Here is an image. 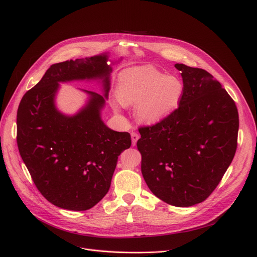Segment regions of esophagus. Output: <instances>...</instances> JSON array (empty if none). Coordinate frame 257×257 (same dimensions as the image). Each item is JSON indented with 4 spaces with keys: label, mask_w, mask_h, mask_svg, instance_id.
Returning a JSON list of instances; mask_svg holds the SVG:
<instances>
[{
    "label": "esophagus",
    "mask_w": 257,
    "mask_h": 257,
    "mask_svg": "<svg viewBox=\"0 0 257 257\" xmlns=\"http://www.w3.org/2000/svg\"><path fill=\"white\" fill-rule=\"evenodd\" d=\"M139 139H140V136H139V134H138L137 132H132V133H131V140H132V145H133V146L137 145Z\"/></svg>",
    "instance_id": "obj_1"
}]
</instances>
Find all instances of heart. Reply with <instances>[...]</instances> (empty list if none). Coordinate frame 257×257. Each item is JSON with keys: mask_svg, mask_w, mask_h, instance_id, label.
Instances as JSON below:
<instances>
[{"mask_svg": "<svg viewBox=\"0 0 257 257\" xmlns=\"http://www.w3.org/2000/svg\"><path fill=\"white\" fill-rule=\"evenodd\" d=\"M184 93L183 81L153 66L134 67L120 74L117 97L124 106L138 105L137 113L147 124H156L177 110Z\"/></svg>", "mask_w": 257, "mask_h": 257, "instance_id": "b5f03b06", "label": "heart"}]
</instances>
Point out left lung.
I'll return each instance as SVG.
<instances>
[{"instance_id": "obj_1", "label": "left lung", "mask_w": 257, "mask_h": 257, "mask_svg": "<svg viewBox=\"0 0 257 257\" xmlns=\"http://www.w3.org/2000/svg\"><path fill=\"white\" fill-rule=\"evenodd\" d=\"M184 93L177 110L139 129L142 174L166 203L188 207L206 200L230 166L237 147L238 112L205 70L176 63Z\"/></svg>"}]
</instances>
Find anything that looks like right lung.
I'll return each mask as SVG.
<instances>
[{
    "label": "right lung",
    "instance_id": "obj_1",
    "mask_svg": "<svg viewBox=\"0 0 257 257\" xmlns=\"http://www.w3.org/2000/svg\"><path fill=\"white\" fill-rule=\"evenodd\" d=\"M108 54L52 64L27 91L17 115V142L32 180L49 202L69 210H87L109 191L117 158L131 146L128 132L108 128L101 110L110 89ZM100 79L103 94L84 91L89 101L74 116L56 108L59 83Z\"/></svg>",
    "mask_w": 257,
    "mask_h": 257
}]
</instances>
